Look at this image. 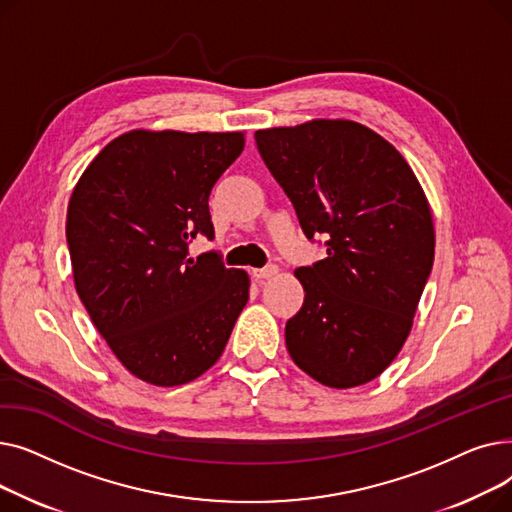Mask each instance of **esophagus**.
Instances as JSON below:
<instances>
[{
    "instance_id": "esophagus-1",
    "label": "esophagus",
    "mask_w": 512,
    "mask_h": 512,
    "mask_svg": "<svg viewBox=\"0 0 512 512\" xmlns=\"http://www.w3.org/2000/svg\"><path fill=\"white\" fill-rule=\"evenodd\" d=\"M276 274H278V265H265V267H257V270H253L255 280H265V278H272Z\"/></svg>"
}]
</instances>
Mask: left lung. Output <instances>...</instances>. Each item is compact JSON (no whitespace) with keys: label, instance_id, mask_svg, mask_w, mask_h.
<instances>
[{"label":"left lung","instance_id":"1","mask_svg":"<svg viewBox=\"0 0 512 512\" xmlns=\"http://www.w3.org/2000/svg\"><path fill=\"white\" fill-rule=\"evenodd\" d=\"M267 170L328 257L299 267L301 311L286 348L330 388L371 382L405 344L434 265V222L411 166L378 132L351 120L257 130Z\"/></svg>","mask_w":512,"mask_h":512}]
</instances>
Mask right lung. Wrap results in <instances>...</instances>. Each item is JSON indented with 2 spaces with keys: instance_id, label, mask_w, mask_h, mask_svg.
I'll return each instance as SVG.
<instances>
[{
  "instance_id": "add662e5",
  "label": "right lung",
  "mask_w": 512,
  "mask_h": 512,
  "mask_svg": "<svg viewBox=\"0 0 512 512\" xmlns=\"http://www.w3.org/2000/svg\"><path fill=\"white\" fill-rule=\"evenodd\" d=\"M245 149L242 132L130 130L74 186L66 240L74 286L120 363L153 386H180L224 353L249 301V276L209 251V193Z\"/></svg>"
}]
</instances>
